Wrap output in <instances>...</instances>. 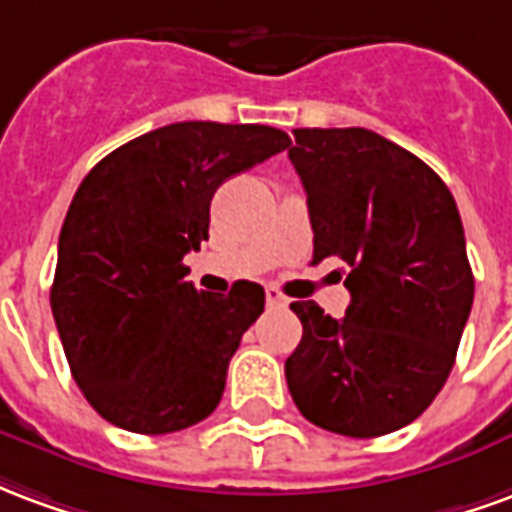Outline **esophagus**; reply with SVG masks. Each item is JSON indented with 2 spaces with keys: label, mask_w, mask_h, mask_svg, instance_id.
<instances>
[{
  "label": "esophagus",
  "mask_w": 512,
  "mask_h": 512,
  "mask_svg": "<svg viewBox=\"0 0 512 512\" xmlns=\"http://www.w3.org/2000/svg\"><path fill=\"white\" fill-rule=\"evenodd\" d=\"M266 301L271 307H285V304H288V296H282V290L271 285V288H266Z\"/></svg>",
  "instance_id": "1"
}]
</instances>
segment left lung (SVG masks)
<instances>
[{
  "instance_id": "left-lung-1",
  "label": "left lung",
  "mask_w": 512,
  "mask_h": 512,
  "mask_svg": "<svg viewBox=\"0 0 512 512\" xmlns=\"http://www.w3.org/2000/svg\"><path fill=\"white\" fill-rule=\"evenodd\" d=\"M288 156L312 224V263L337 257L351 304L293 301L304 334L285 378L304 417L373 439L425 411L455 365L474 301L458 205L433 169L367 128H296Z\"/></svg>"
}]
</instances>
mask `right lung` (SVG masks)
Returning a JSON list of instances; mask_svg holds the SVG:
<instances>
[{
	"instance_id": "1",
	"label": "right lung",
	"mask_w": 512,
	"mask_h": 512,
	"mask_svg": "<svg viewBox=\"0 0 512 512\" xmlns=\"http://www.w3.org/2000/svg\"><path fill=\"white\" fill-rule=\"evenodd\" d=\"M290 145L271 126L172 123L101 158L73 194L51 312L90 406L131 433H175L219 406L227 365L260 318L257 282L202 293L183 257L208 241L224 180Z\"/></svg>"
}]
</instances>
